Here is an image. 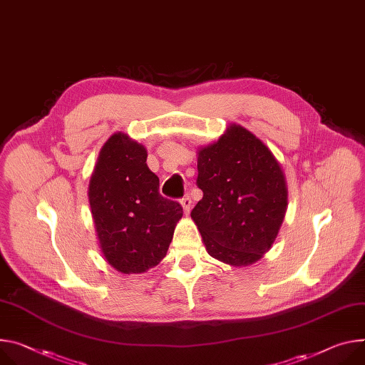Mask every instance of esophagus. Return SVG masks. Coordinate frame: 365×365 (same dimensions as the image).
I'll return each mask as SVG.
<instances>
[{
	"mask_svg": "<svg viewBox=\"0 0 365 365\" xmlns=\"http://www.w3.org/2000/svg\"><path fill=\"white\" fill-rule=\"evenodd\" d=\"M180 204H182V208H183V212H185V215H187V214L190 212V207H192V201H190V197H189V196H185V197H182Z\"/></svg>",
	"mask_w": 365,
	"mask_h": 365,
	"instance_id": "34e87169",
	"label": "esophagus"
}]
</instances>
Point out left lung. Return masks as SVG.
Segmentation results:
<instances>
[{
	"label": "left lung",
	"mask_w": 365,
	"mask_h": 365,
	"mask_svg": "<svg viewBox=\"0 0 365 365\" xmlns=\"http://www.w3.org/2000/svg\"><path fill=\"white\" fill-rule=\"evenodd\" d=\"M202 200L190 217L210 256L245 268L262 259L288 207L284 170L253 132L231 123L218 141L197 148Z\"/></svg>",
	"instance_id": "8db88e82"
}]
</instances>
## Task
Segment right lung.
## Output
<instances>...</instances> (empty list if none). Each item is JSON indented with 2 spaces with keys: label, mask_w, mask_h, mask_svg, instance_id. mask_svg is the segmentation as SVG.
Returning a JSON list of instances; mask_svg holds the SVG:
<instances>
[{
  "label": "right lung",
  "mask_w": 365,
  "mask_h": 365,
  "mask_svg": "<svg viewBox=\"0 0 365 365\" xmlns=\"http://www.w3.org/2000/svg\"><path fill=\"white\" fill-rule=\"evenodd\" d=\"M147 150L123 132L98 153L88 202L103 257L120 274H143L168 253L182 207L158 193Z\"/></svg>",
  "instance_id": "1"
}]
</instances>
